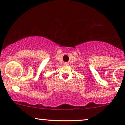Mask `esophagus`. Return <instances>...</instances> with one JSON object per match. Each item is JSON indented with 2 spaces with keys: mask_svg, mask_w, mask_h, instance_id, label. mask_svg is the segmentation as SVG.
I'll return each instance as SVG.
<instances>
[{
  "mask_svg": "<svg viewBox=\"0 0 125 125\" xmlns=\"http://www.w3.org/2000/svg\"><path fill=\"white\" fill-rule=\"evenodd\" d=\"M64 65H65V66H68V65H69V62H65L64 63Z\"/></svg>",
  "mask_w": 125,
  "mask_h": 125,
  "instance_id": "esophagus-1",
  "label": "esophagus"
}]
</instances>
